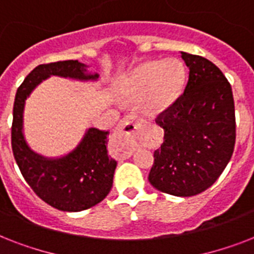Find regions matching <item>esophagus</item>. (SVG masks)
<instances>
[{
  "instance_id": "obj_1",
  "label": "esophagus",
  "mask_w": 254,
  "mask_h": 254,
  "mask_svg": "<svg viewBox=\"0 0 254 254\" xmlns=\"http://www.w3.org/2000/svg\"><path fill=\"white\" fill-rule=\"evenodd\" d=\"M141 120L137 116H127L119 124V127L112 135V145L123 153L124 158H129L133 153V145L130 142V135L137 130Z\"/></svg>"
}]
</instances>
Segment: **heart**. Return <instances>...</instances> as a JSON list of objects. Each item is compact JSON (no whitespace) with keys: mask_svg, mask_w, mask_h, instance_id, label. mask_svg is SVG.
Listing matches in <instances>:
<instances>
[{"mask_svg":"<svg viewBox=\"0 0 254 254\" xmlns=\"http://www.w3.org/2000/svg\"><path fill=\"white\" fill-rule=\"evenodd\" d=\"M186 85V68L178 59L153 61L139 64L123 81L120 92L131 101H141L147 115L169 109Z\"/></svg>","mask_w":254,"mask_h":254,"instance_id":"heart-1","label":"heart"}]
</instances>
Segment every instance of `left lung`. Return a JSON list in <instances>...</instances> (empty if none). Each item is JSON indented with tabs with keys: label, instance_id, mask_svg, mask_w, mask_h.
I'll list each match as a JSON object with an SVG mask.
<instances>
[{
	"label": "left lung",
	"instance_id": "8db88e82",
	"mask_svg": "<svg viewBox=\"0 0 254 254\" xmlns=\"http://www.w3.org/2000/svg\"><path fill=\"white\" fill-rule=\"evenodd\" d=\"M189 67L185 92L157 119L165 131L149 182L162 192L193 196L216 182L236 141L231 84L212 62L182 51Z\"/></svg>",
	"mask_w": 254,
	"mask_h": 254
}]
</instances>
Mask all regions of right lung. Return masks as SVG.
Segmentation results:
<instances>
[{"label":"right lung","mask_w":254,"mask_h":254,"mask_svg":"<svg viewBox=\"0 0 254 254\" xmlns=\"http://www.w3.org/2000/svg\"><path fill=\"white\" fill-rule=\"evenodd\" d=\"M79 61L41 64L26 76L15 93L11 125V149L22 175L47 204L61 211L79 212L103 200L113 185L117 162L108 155L109 131L89 127L75 149L59 158H47L30 149L23 134L26 99L43 80L61 76L96 81L99 73L88 72Z\"/></svg>","instance_id":"1"}]
</instances>
